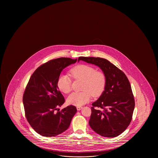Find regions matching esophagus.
<instances>
[{
    "label": "esophagus",
    "instance_id": "1",
    "mask_svg": "<svg viewBox=\"0 0 158 158\" xmlns=\"http://www.w3.org/2000/svg\"><path fill=\"white\" fill-rule=\"evenodd\" d=\"M82 108V107H80V106H78V107H77V110L78 111H80Z\"/></svg>",
    "mask_w": 158,
    "mask_h": 158
}]
</instances>
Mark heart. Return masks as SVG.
I'll list each match as a JSON object with an SVG mask.
<instances>
[{
    "label": "heart",
    "mask_w": 158,
    "mask_h": 158,
    "mask_svg": "<svg viewBox=\"0 0 158 158\" xmlns=\"http://www.w3.org/2000/svg\"><path fill=\"white\" fill-rule=\"evenodd\" d=\"M71 75L75 79L84 81L81 93H73L67 99L68 103L76 106H81L94 97L100 96L103 92L106 84L105 74L101 71H96L94 67L86 64H80L72 68ZM59 90L65 94L71 90V79L67 74H61L57 78Z\"/></svg>",
    "instance_id": "obj_1"
}]
</instances>
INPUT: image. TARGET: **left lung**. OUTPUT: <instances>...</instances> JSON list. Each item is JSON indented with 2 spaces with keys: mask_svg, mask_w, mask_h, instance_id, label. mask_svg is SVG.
Wrapping results in <instances>:
<instances>
[{
  "mask_svg": "<svg viewBox=\"0 0 158 158\" xmlns=\"http://www.w3.org/2000/svg\"><path fill=\"white\" fill-rule=\"evenodd\" d=\"M80 60L100 68L106 78L104 90L92 103L91 128L103 137H117L128 128L134 111V97L128 78L107 59L79 57L78 61Z\"/></svg>",
  "mask_w": 158,
  "mask_h": 158,
  "instance_id": "left-lung-1",
  "label": "left lung"
}]
</instances>
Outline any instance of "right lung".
Returning a JSON list of instances; mask_svg holds the SVG:
<instances>
[{
	"label": "right lung",
	"instance_id": "1",
	"mask_svg": "<svg viewBox=\"0 0 158 158\" xmlns=\"http://www.w3.org/2000/svg\"><path fill=\"white\" fill-rule=\"evenodd\" d=\"M77 59L60 57L38 68L31 75L23 95L27 120L34 130L44 137H54L65 131L77 112L71 105L59 111L65 102L57 80L65 68Z\"/></svg>",
	"mask_w": 158,
	"mask_h": 158
}]
</instances>
